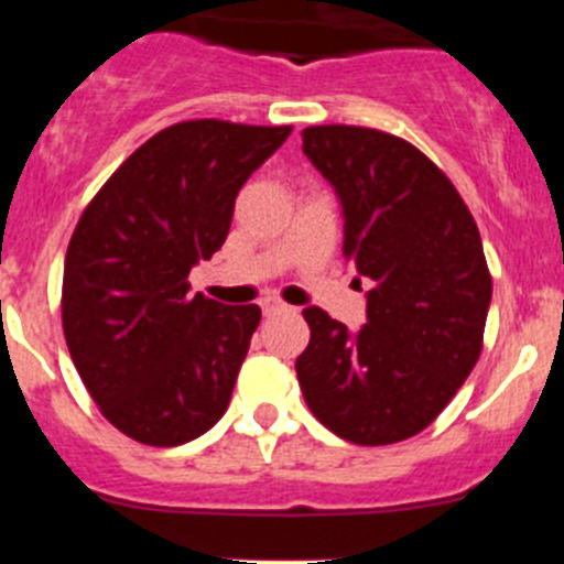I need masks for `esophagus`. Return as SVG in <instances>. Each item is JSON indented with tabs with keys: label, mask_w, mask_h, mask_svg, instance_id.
I'll return each instance as SVG.
<instances>
[{
	"label": "esophagus",
	"mask_w": 564,
	"mask_h": 564,
	"mask_svg": "<svg viewBox=\"0 0 564 564\" xmlns=\"http://www.w3.org/2000/svg\"><path fill=\"white\" fill-rule=\"evenodd\" d=\"M282 302H279V299H265V302H262V313H276V311H282Z\"/></svg>",
	"instance_id": "1"
}]
</instances>
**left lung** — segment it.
<instances>
[{
  "instance_id": "left-lung-1",
  "label": "left lung",
  "mask_w": 564,
  "mask_h": 564,
  "mask_svg": "<svg viewBox=\"0 0 564 564\" xmlns=\"http://www.w3.org/2000/svg\"><path fill=\"white\" fill-rule=\"evenodd\" d=\"M302 152L336 188L344 259L372 291L358 333L305 307L299 387L344 441H406L441 415L480 358L491 305L480 231L449 177L403 138L330 123L307 127Z\"/></svg>"
}]
</instances>
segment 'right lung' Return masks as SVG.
Listing matches in <instances>:
<instances>
[{"label":"right lung","mask_w":564,"mask_h":564,"mask_svg":"<svg viewBox=\"0 0 564 564\" xmlns=\"http://www.w3.org/2000/svg\"><path fill=\"white\" fill-rule=\"evenodd\" d=\"M288 134L174 123L84 208L64 259V338L101 415L132 441L181 446L228 410L262 311L188 293V271L220 251L239 188Z\"/></svg>","instance_id":"1"}]
</instances>
